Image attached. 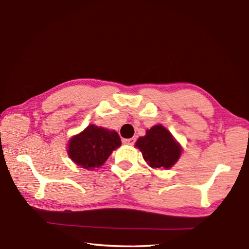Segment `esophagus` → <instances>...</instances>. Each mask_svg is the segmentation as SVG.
<instances>
[{
	"label": "esophagus",
	"mask_w": 249,
	"mask_h": 249,
	"mask_svg": "<svg viewBox=\"0 0 249 249\" xmlns=\"http://www.w3.org/2000/svg\"><path fill=\"white\" fill-rule=\"evenodd\" d=\"M123 142H124V143H126V145H130V146H132V145H134L135 139H134V138H131V139H124V140H123Z\"/></svg>",
	"instance_id": "34e87169"
}]
</instances>
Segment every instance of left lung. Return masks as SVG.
Masks as SVG:
<instances>
[{"label":"left lung","instance_id":"8db88e82","mask_svg":"<svg viewBox=\"0 0 249 249\" xmlns=\"http://www.w3.org/2000/svg\"><path fill=\"white\" fill-rule=\"evenodd\" d=\"M135 147L153 168H171L181 156L182 148L172 133L162 125H155L136 141Z\"/></svg>","mask_w":249,"mask_h":249}]
</instances>
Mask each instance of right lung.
Wrapping results in <instances>:
<instances>
[{
    "mask_svg": "<svg viewBox=\"0 0 249 249\" xmlns=\"http://www.w3.org/2000/svg\"><path fill=\"white\" fill-rule=\"evenodd\" d=\"M121 146V139L115 130L89 125L68 142V155L72 161L87 170L100 167L113 151Z\"/></svg>",
    "mask_w": 249,
    "mask_h": 249,
    "instance_id": "1",
    "label": "right lung"
}]
</instances>
